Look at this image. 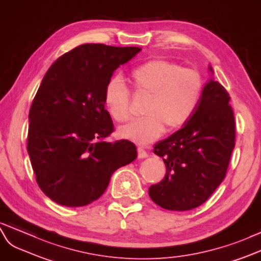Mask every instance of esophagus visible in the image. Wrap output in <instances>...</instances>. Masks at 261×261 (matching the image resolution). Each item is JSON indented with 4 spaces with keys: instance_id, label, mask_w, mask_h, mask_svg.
Returning a JSON list of instances; mask_svg holds the SVG:
<instances>
[{
    "instance_id": "34e87169",
    "label": "esophagus",
    "mask_w": 261,
    "mask_h": 261,
    "mask_svg": "<svg viewBox=\"0 0 261 261\" xmlns=\"http://www.w3.org/2000/svg\"><path fill=\"white\" fill-rule=\"evenodd\" d=\"M138 156L139 159H146L149 156V153L144 151L142 148H138Z\"/></svg>"
}]
</instances>
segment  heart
I'll return each instance as SVG.
<instances>
[{
    "label": "heart",
    "mask_w": 261,
    "mask_h": 261,
    "mask_svg": "<svg viewBox=\"0 0 261 261\" xmlns=\"http://www.w3.org/2000/svg\"><path fill=\"white\" fill-rule=\"evenodd\" d=\"M136 92L150 96L142 119L120 126V137L148 145L165 129L176 131L188 124L202 101L204 82L199 73L166 59H151L131 71ZM103 102L118 122L130 117V92L120 77H112L103 90Z\"/></svg>",
    "instance_id": "b5f03b06"
}]
</instances>
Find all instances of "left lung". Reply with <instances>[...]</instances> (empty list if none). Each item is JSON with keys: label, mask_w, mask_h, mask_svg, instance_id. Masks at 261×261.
I'll list each match as a JSON object with an SVG mask.
<instances>
[{"label": "left lung", "mask_w": 261, "mask_h": 261, "mask_svg": "<svg viewBox=\"0 0 261 261\" xmlns=\"http://www.w3.org/2000/svg\"><path fill=\"white\" fill-rule=\"evenodd\" d=\"M212 76L214 71L208 66ZM230 97L211 77L191 121L154 145L166 174L151 185V199L169 211H190L202 205L223 182L235 146V119Z\"/></svg>", "instance_id": "obj_1"}]
</instances>
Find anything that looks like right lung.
<instances>
[{
	"label": "right lung",
	"mask_w": 261,
	"mask_h": 261,
	"mask_svg": "<svg viewBox=\"0 0 261 261\" xmlns=\"http://www.w3.org/2000/svg\"><path fill=\"white\" fill-rule=\"evenodd\" d=\"M140 50L84 44L45 73L29 115L28 152L38 186L55 203H92L112 173L137 159L132 142L103 141L113 131L103 90L113 71Z\"/></svg>",
	"instance_id": "obj_1"
}]
</instances>
